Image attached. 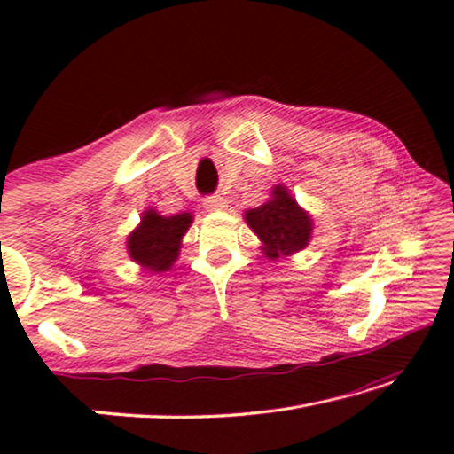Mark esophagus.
I'll return each instance as SVG.
<instances>
[{
  "mask_svg": "<svg viewBox=\"0 0 454 454\" xmlns=\"http://www.w3.org/2000/svg\"><path fill=\"white\" fill-rule=\"evenodd\" d=\"M204 208L208 212H216V210H224L226 208V200L222 198L220 194L214 196H206L204 198Z\"/></svg>",
  "mask_w": 454,
  "mask_h": 454,
  "instance_id": "esophagus-1",
  "label": "esophagus"
}]
</instances>
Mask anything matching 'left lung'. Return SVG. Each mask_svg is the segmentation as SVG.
<instances>
[{"label":"left lung","instance_id":"1","mask_svg":"<svg viewBox=\"0 0 454 454\" xmlns=\"http://www.w3.org/2000/svg\"><path fill=\"white\" fill-rule=\"evenodd\" d=\"M244 216L252 232L264 242V254L272 260L280 254H294L310 240V216L282 186L272 190V198L266 204L248 210Z\"/></svg>","mask_w":454,"mask_h":454}]
</instances>
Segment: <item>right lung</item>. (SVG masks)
Returning a JSON list of instances; mask_svg holds the SVG:
<instances>
[{
    "label": "right lung",
    "mask_w": 454,
    "mask_h": 454,
    "mask_svg": "<svg viewBox=\"0 0 454 454\" xmlns=\"http://www.w3.org/2000/svg\"><path fill=\"white\" fill-rule=\"evenodd\" d=\"M192 224L190 214L160 216L153 210L144 212L142 224L128 238V250L137 264L152 272H164L178 258L180 240Z\"/></svg>",
    "instance_id": "obj_1"
}]
</instances>
